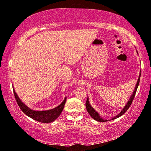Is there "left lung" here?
Segmentation results:
<instances>
[{
    "instance_id": "left-lung-1",
    "label": "left lung",
    "mask_w": 151,
    "mask_h": 151,
    "mask_svg": "<svg viewBox=\"0 0 151 151\" xmlns=\"http://www.w3.org/2000/svg\"><path fill=\"white\" fill-rule=\"evenodd\" d=\"M140 76H141V73H140V74H139V78H138L137 82V84H136L135 90H134V91L133 93V95H132L131 98H130L129 100L128 101L127 104H126V106H124V108L123 109V110L121 112L119 113V114L117 115V116L113 117V118L111 119V120H112V119H116V118H117V117L122 116V115L123 114H124V113L127 112V111L128 110V109H129V107L131 106L132 102H133V101L134 100V98H135V96L136 91H137V87H138V86H139ZM86 111H87L88 113H89V115H91V117L93 119H95V120H96V121H98V122H107V121H108V120H106V119H102V117H101L100 115H99L98 113H97L96 111H95L93 109V107L91 106L90 104H89V102H88V98H87V100H86Z\"/></svg>"
}]
</instances>
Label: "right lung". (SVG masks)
I'll return each mask as SVG.
<instances>
[{
	"label": "right lung",
	"mask_w": 151,
	"mask_h": 151,
	"mask_svg": "<svg viewBox=\"0 0 151 151\" xmlns=\"http://www.w3.org/2000/svg\"><path fill=\"white\" fill-rule=\"evenodd\" d=\"M13 91L16 102H17L18 105L19 106L20 109H21L22 112H23L24 114L27 115V116L31 117V118L42 123H50L54 121L55 119H57L58 117H59V115H60L62 111H63L64 106H65L66 102V100H67V98H65L63 102H62L59 106L55 107V109H51V110L48 111H36L32 110V109H30L28 106H27L26 105L20 100L14 88Z\"/></svg>",
	"instance_id": "right-lung-1"
}]
</instances>
